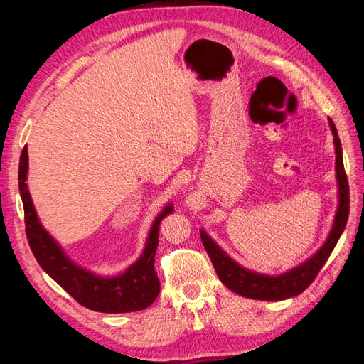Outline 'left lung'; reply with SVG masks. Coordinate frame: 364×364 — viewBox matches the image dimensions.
Instances as JSON below:
<instances>
[{
	"label": "left lung",
	"mask_w": 364,
	"mask_h": 364,
	"mask_svg": "<svg viewBox=\"0 0 364 364\" xmlns=\"http://www.w3.org/2000/svg\"><path fill=\"white\" fill-rule=\"evenodd\" d=\"M328 127L331 129V134H333V145L336 154L335 170L338 183V206L333 225H331L327 239L319 247L318 252L313 253L310 258L300 262L299 266L286 270V272L280 275L259 274L239 264L237 261L231 258L230 255L206 233L205 228L200 230V237H202L205 249L208 255H210L215 272H218L220 282L225 284L230 291H233L239 294V296L247 299L267 301L296 297L311 284L316 275L319 274L322 266L327 262L330 253L333 252L336 242L343 235L347 218H349V184H347V176L343 164L341 141H339L336 127L331 119H328Z\"/></svg>",
	"instance_id": "left-lung-1"
}]
</instances>
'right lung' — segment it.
I'll return each mask as SVG.
<instances>
[{"mask_svg": "<svg viewBox=\"0 0 364 364\" xmlns=\"http://www.w3.org/2000/svg\"><path fill=\"white\" fill-rule=\"evenodd\" d=\"M28 149L20 156L18 189L25 210L26 236L38 264L60 288L89 310L100 313H131L149 308L159 294V278L154 270V255L162 219L173 213L167 203L154 218L144 250L133 264L117 275H100L75 262L38 219L28 189Z\"/></svg>", "mask_w": 364, "mask_h": 364, "instance_id": "right-lung-1", "label": "right lung"}]
</instances>
